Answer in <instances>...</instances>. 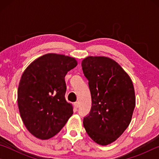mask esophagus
<instances>
[{
  "instance_id": "obj_1",
  "label": "esophagus",
  "mask_w": 159,
  "mask_h": 159,
  "mask_svg": "<svg viewBox=\"0 0 159 159\" xmlns=\"http://www.w3.org/2000/svg\"><path fill=\"white\" fill-rule=\"evenodd\" d=\"M74 107L76 109H78L79 107V102H76L74 103Z\"/></svg>"
}]
</instances>
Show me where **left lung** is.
I'll list each match as a JSON object with an SVG mask.
<instances>
[{
  "label": "left lung",
  "mask_w": 159,
  "mask_h": 159,
  "mask_svg": "<svg viewBox=\"0 0 159 159\" xmlns=\"http://www.w3.org/2000/svg\"><path fill=\"white\" fill-rule=\"evenodd\" d=\"M81 66L92 99L83 125L93 140L107 145L119 138L131 121L135 107L133 82L122 67L108 57H88Z\"/></svg>",
  "instance_id": "1"
}]
</instances>
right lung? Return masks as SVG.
Masks as SVG:
<instances>
[{
  "mask_svg": "<svg viewBox=\"0 0 159 159\" xmlns=\"http://www.w3.org/2000/svg\"><path fill=\"white\" fill-rule=\"evenodd\" d=\"M76 65L74 58L50 53L24 71L18 87V107L24 124L36 138H52L73 114V105L65 99L64 77Z\"/></svg>",
  "mask_w": 159,
  "mask_h": 159,
  "instance_id": "add662e5",
  "label": "right lung"
}]
</instances>
